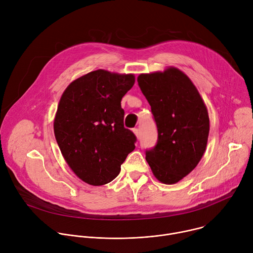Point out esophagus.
<instances>
[{
  "label": "esophagus",
  "instance_id": "esophagus-1",
  "mask_svg": "<svg viewBox=\"0 0 253 253\" xmlns=\"http://www.w3.org/2000/svg\"><path fill=\"white\" fill-rule=\"evenodd\" d=\"M133 133L135 134V136L137 137V139L140 138V130H139L138 128H134V129H133Z\"/></svg>",
  "mask_w": 253,
  "mask_h": 253
}]
</instances>
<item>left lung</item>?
Instances as JSON below:
<instances>
[{"instance_id": "obj_1", "label": "left lung", "mask_w": 253, "mask_h": 253, "mask_svg": "<svg viewBox=\"0 0 253 253\" xmlns=\"http://www.w3.org/2000/svg\"><path fill=\"white\" fill-rule=\"evenodd\" d=\"M137 81L158 130L157 144L146 151V161L160 182L175 184L197 166L205 152L207 107L192 81L178 68L140 74Z\"/></svg>"}]
</instances>
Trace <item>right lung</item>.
Wrapping results in <instances>:
<instances>
[{
    "label": "right lung",
    "instance_id": "add662e5",
    "mask_svg": "<svg viewBox=\"0 0 253 253\" xmlns=\"http://www.w3.org/2000/svg\"><path fill=\"white\" fill-rule=\"evenodd\" d=\"M134 83V74L99 69L71 82L61 96L55 137L68 166L87 184L111 182L135 149L136 137L124 127L121 108Z\"/></svg>",
    "mask_w": 253,
    "mask_h": 253
}]
</instances>
